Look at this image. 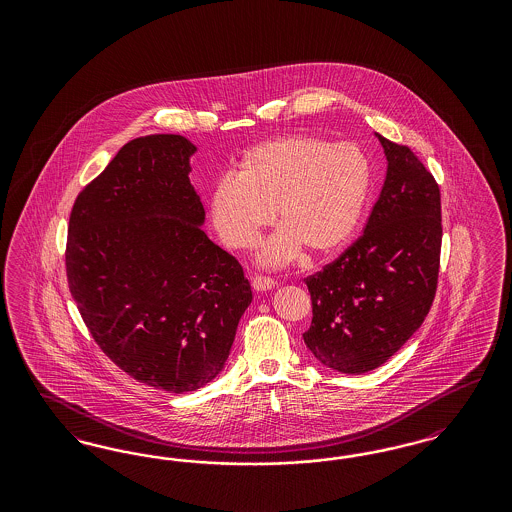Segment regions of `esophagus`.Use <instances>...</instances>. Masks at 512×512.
I'll use <instances>...</instances> for the list:
<instances>
[{
    "label": "esophagus",
    "mask_w": 512,
    "mask_h": 512,
    "mask_svg": "<svg viewBox=\"0 0 512 512\" xmlns=\"http://www.w3.org/2000/svg\"><path fill=\"white\" fill-rule=\"evenodd\" d=\"M251 286H253L255 292H268V290L274 288V280L267 278V276H253Z\"/></svg>",
    "instance_id": "1"
}]
</instances>
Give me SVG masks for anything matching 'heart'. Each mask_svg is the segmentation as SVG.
<instances>
[{
	"label": "heart",
	"instance_id": "obj_1",
	"mask_svg": "<svg viewBox=\"0 0 512 512\" xmlns=\"http://www.w3.org/2000/svg\"><path fill=\"white\" fill-rule=\"evenodd\" d=\"M370 184V165L359 147L288 134L249 147L240 174L220 178L213 188L209 213L220 242L232 251L253 249L278 215L282 224L257 261L286 267L303 247L318 257L345 247L363 217Z\"/></svg>",
	"mask_w": 512,
	"mask_h": 512
}]
</instances>
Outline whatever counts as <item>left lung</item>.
Segmentation results:
<instances>
[{"label": "left lung", "instance_id": "obj_1", "mask_svg": "<svg viewBox=\"0 0 512 512\" xmlns=\"http://www.w3.org/2000/svg\"><path fill=\"white\" fill-rule=\"evenodd\" d=\"M376 138L388 171L363 236L305 280L313 301L305 345L343 374H365L397 353L424 322L438 286V184L409 147Z\"/></svg>", "mask_w": 512, "mask_h": 512}]
</instances>
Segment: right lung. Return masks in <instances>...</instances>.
Returning a JSON list of instances; mask_svg holds the SVG:
<instances>
[{
  "label": "right lung",
  "mask_w": 512,
  "mask_h": 512,
  "mask_svg": "<svg viewBox=\"0 0 512 512\" xmlns=\"http://www.w3.org/2000/svg\"><path fill=\"white\" fill-rule=\"evenodd\" d=\"M197 147L178 134L128 142L74 201L67 278L103 353L157 390L217 378L253 295L240 263L201 230Z\"/></svg>",
  "instance_id": "right-lung-1"
}]
</instances>
